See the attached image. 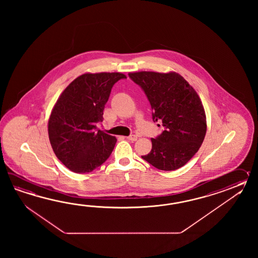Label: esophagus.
<instances>
[{
	"instance_id": "obj_1",
	"label": "esophagus",
	"mask_w": 258,
	"mask_h": 258,
	"mask_svg": "<svg viewBox=\"0 0 258 258\" xmlns=\"http://www.w3.org/2000/svg\"><path fill=\"white\" fill-rule=\"evenodd\" d=\"M126 138L129 141H137V136H135V135L129 136V137H127Z\"/></svg>"
}]
</instances>
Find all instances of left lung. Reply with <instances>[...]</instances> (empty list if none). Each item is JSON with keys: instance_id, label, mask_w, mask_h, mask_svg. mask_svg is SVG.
<instances>
[{"instance_id": "left-lung-1", "label": "left lung", "mask_w": 258, "mask_h": 258, "mask_svg": "<svg viewBox=\"0 0 258 258\" xmlns=\"http://www.w3.org/2000/svg\"><path fill=\"white\" fill-rule=\"evenodd\" d=\"M128 76L146 94L154 122L161 121L164 127L151 139L152 149L142 159L159 170L181 168L198 152L207 132L206 114L198 93L176 73L138 72Z\"/></svg>"}]
</instances>
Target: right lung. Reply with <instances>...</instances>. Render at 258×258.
I'll return each instance as SVG.
<instances>
[{"instance_id": "1", "label": "right lung", "mask_w": 258, "mask_h": 258, "mask_svg": "<svg viewBox=\"0 0 258 258\" xmlns=\"http://www.w3.org/2000/svg\"><path fill=\"white\" fill-rule=\"evenodd\" d=\"M120 73L85 74L64 89L49 117V138L55 155L77 173L93 171L109 159L116 138L97 129Z\"/></svg>"}]
</instances>
